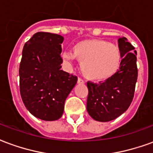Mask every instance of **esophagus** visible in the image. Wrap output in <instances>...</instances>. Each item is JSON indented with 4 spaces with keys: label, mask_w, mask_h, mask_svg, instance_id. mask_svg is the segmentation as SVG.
I'll return each mask as SVG.
<instances>
[{
    "label": "esophagus",
    "mask_w": 153,
    "mask_h": 153,
    "mask_svg": "<svg viewBox=\"0 0 153 153\" xmlns=\"http://www.w3.org/2000/svg\"><path fill=\"white\" fill-rule=\"evenodd\" d=\"M78 83L83 84V83H84V80H83V79H81V78H78Z\"/></svg>",
    "instance_id": "esophagus-1"
}]
</instances>
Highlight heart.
Instances as JSON below:
<instances>
[{"label":"heart","mask_w":153,"mask_h":153,"mask_svg":"<svg viewBox=\"0 0 153 153\" xmlns=\"http://www.w3.org/2000/svg\"><path fill=\"white\" fill-rule=\"evenodd\" d=\"M61 56L65 61L75 58L84 77L93 81H105L115 75L123 59L119 46L97 38L80 41L74 46L73 53L65 51Z\"/></svg>","instance_id":"b5f03b06"}]
</instances>
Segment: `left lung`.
<instances>
[{
  "mask_svg": "<svg viewBox=\"0 0 153 153\" xmlns=\"http://www.w3.org/2000/svg\"><path fill=\"white\" fill-rule=\"evenodd\" d=\"M121 49V65L115 75L104 82H88L87 111L95 120L111 121L126 111L130 106L138 79L137 52L126 38L118 39Z\"/></svg>",
  "mask_w": 153,
  "mask_h": 153,
  "instance_id": "left-lung-1",
  "label": "left lung"
}]
</instances>
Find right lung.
Listing matches in <instances>:
<instances>
[{"instance_id": "add662e5", "label": "right lung", "mask_w": 153, "mask_h": 153, "mask_svg": "<svg viewBox=\"0 0 153 153\" xmlns=\"http://www.w3.org/2000/svg\"><path fill=\"white\" fill-rule=\"evenodd\" d=\"M62 36L36 33L25 44L19 65V90L32 115L43 120L62 116L65 99L78 78L60 70Z\"/></svg>"}]
</instances>
